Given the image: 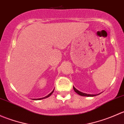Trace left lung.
Here are the masks:
<instances>
[{
    "label": "left lung",
    "mask_w": 124,
    "mask_h": 124,
    "mask_svg": "<svg viewBox=\"0 0 124 124\" xmlns=\"http://www.w3.org/2000/svg\"><path fill=\"white\" fill-rule=\"evenodd\" d=\"M73 89L76 93H77L78 95H81V96H85V97H93V96H96V95L87 94V93H83V92H80L79 91H78L77 89H76L74 87H73Z\"/></svg>",
    "instance_id": "left-lung-1"
}]
</instances>
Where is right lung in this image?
<instances>
[{
  "label": "right lung",
  "instance_id": "1",
  "mask_svg": "<svg viewBox=\"0 0 124 124\" xmlns=\"http://www.w3.org/2000/svg\"><path fill=\"white\" fill-rule=\"evenodd\" d=\"M54 92V90H53V91H52V92H51L50 93H49V94L47 96H46V97H44V98H38V99H34V100H41V99H44V98H47V97H50V96L52 94V93H53V92Z\"/></svg>",
  "mask_w": 124,
  "mask_h": 124
}]
</instances>
